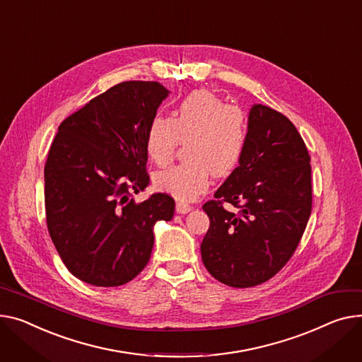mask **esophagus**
Returning a JSON list of instances; mask_svg holds the SVG:
<instances>
[{
    "label": "esophagus",
    "mask_w": 362,
    "mask_h": 362,
    "mask_svg": "<svg viewBox=\"0 0 362 362\" xmlns=\"http://www.w3.org/2000/svg\"><path fill=\"white\" fill-rule=\"evenodd\" d=\"M190 209H192V206L189 204L182 202V201L176 202V212H179V214H187Z\"/></svg>",
    "instance_id": "obj_1"
}]
</instances>
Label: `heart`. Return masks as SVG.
Masks as SVG:
<instances>
[{
    "mask_svg": "<svg viewBox=\"0 0 362 362\" xmlns=\"http://www.w3.org/2000/svg\"><path fill=\"white\" fill-rule=\"evenodd\" d=\"M185 142L187 161L156 173L154 185L179 199L192 201L206 192L212 172L226 176L238 165L247 142L246 116L212 91H192L170 117L156 115L150 120L146 153L154 164L165 165Z\"/></svg>",
    "mask_w": 362,
    "mask_h": 362,
    "instance_id": "heart-1",
    "label": "heart"
}]
</instances>
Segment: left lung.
Wrapping results in <instances>:
<instances>
[{"label": "left lung", "instance_id": "1", "mask_svg": "<svg viewBox=\"0 0 362 362\" xmlns=\"http://www.w3.org/2000/svg\"><path fill=\"white\" fill-rule=\"evenodd\" d=\"M311 199L310 154L300 132L285 115L255 105L238 167L202 206L209 216L201 245L208 272L234 288L275 276L298 247Z\"/></svg>", "mask_w": 362, "mask_h": 362}]
</instances>
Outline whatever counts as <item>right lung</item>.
Returning a JSON list of instances; mask_svg holds the SVG:
<instances>
[{
	"label": "right lung",
	"instance_id": "1",
	"mask_svg": "<svg viewBox=\"0 0 362 362\" xmlns=\"http://www.w3.org/2000/svg\"><path fill=\"white\" fill-rule=\"evenodd\" d=\"M157 81H124L62 120L45 164L46 226L66 267L95 286L134 279L151 256L154 224L170 221L175 199L153 194L146 134L167 98Z\"/></svg>",
	"mask_w": 362,
	"mask_h": 362
}]
</instances>
